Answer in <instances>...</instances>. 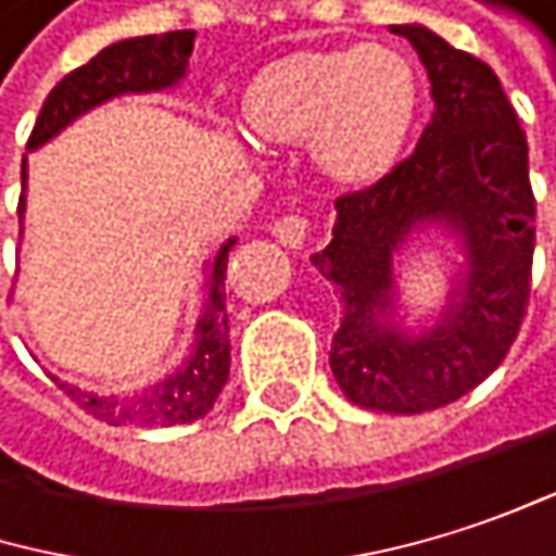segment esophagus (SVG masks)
<instances>
[{"label": "esophagus", "instance_id": "obj_1", "mask_svg": "<svg viewBox=\"0 0 556 556\" xmlns=\"http://www.w3.org/2000/svg\"><path fill=\"white\" fill-rule=\"evenodd\" d=\"M273 237L280 240L283 247H303L306 243V237H309V220L303 217V214H287V217H280V220H273Z\"/></svg>", "mask_w": 556, "mask_h": 556}]
</instances>
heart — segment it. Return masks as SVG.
Returning <instances> with one entry per match:
<instances>
[{
  "label": "heart",
  "mask_w": 556,
  "mask_h": 556,
  "mask_svg": "<svg viewBox=\"0 0 556 556\" xmlns=\"http://www.w3.org/2000/svg\"><path fill=\"white\" fill-rule=\"evenodd\" d=\"M417 84L410 64L378 45L300 51L269 64L243 93V116L266 142H309L339 181L384 175L410 132Z\"/></svg>",
  "instance_id": "b5f03b06"
}]
</instances>
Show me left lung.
I'll return each mask as SVG.
<instances>
[{"mask_svg":"<svg viewBox=\"0 0 556 556\" xmlns=\"http://www.w3.org/2000/svg\"><path fill=\"white\" fill-rule=\"evenodd\" d=\"M430 77L433 119L410 159L336 201L332 243L313 253L342 296L329 365L365 410L424 414L482 384L508 355L531 293L534 194L528 139L495 71L424 25H391ZM443 226L467 256L438 323L400 319L393 256L414 229Z\"/></svg>","mask_w":556,"mask_h":556,"instance_id":"1","label":"left lung"}]
</instances>
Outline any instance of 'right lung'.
Returning <instances> with one entry per match:
<instances>
[{
    "mask_svg": "<svg viewBox=\"0 0 556 556\" xmlns=\"http://www.w3.org/2000/svg\"><path fill=\"white\" fill-rule=\"evenodd\" d=\"M194 48V31H165L126 38L103 48L84 67L71 71L45 100L38 123L28 136V152L51 142L61 129H67L77 116L93 106L123 97V93H155L175 87ZM28 165L22 162V191H25ZM25 217V194L18 198V220ZM237 237H227L217 253L207 260L204 276V309L194 326V342L188 358L159 384L136 394H93L71 384H61L71 401H77L97 420L110 427H175L201 420L230 375V339H227V306H224V273L227 253Z\"/></svg>",
    "mask_w": 556,
    "mask_h": 556,
    "instance_id": "right-lung-1",
    "label": "right lung"
}]
</instances>
